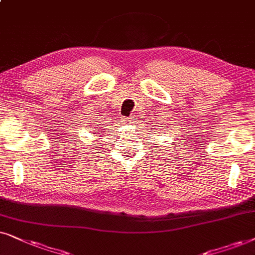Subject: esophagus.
<instances>
[{"label": "esophagus", "instance_id": "34e87169", "mask_svg": "<svg viewBox=\"0 0 255 255\" xmlns=\"http://www.w3.org/2000/svg\"><path fill=\"white\" fill-rule=\"evenodd\" d=\"M136 120H137V119H136V117H135V115H130L129 118H126L124 122H126V124H135Z\"/></svg>", "mask_w": 255, "mask_h": 255}]
</instances>
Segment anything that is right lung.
<instances>
[{
  "label": "right lung",
  "instance_id": "right-lung-1",
  "mask_svg": "<svg viewBox=\"0 0 255 255\" xmlns=\"http://www.w3.org/2000/svg\"><path fill=\"white\" fill-rule=\"evenodd\" d=\"M96 131H99V133H100V130H98V129ZM94 134H96V133H94ZM100 136H101V135H100Z\"/></svg>",
  "mask_w": 255,
  "mask_h": 255
}]
</instances>
